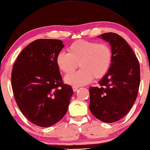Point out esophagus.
I'll list each match as a JSON object with an SVG mask.
<instances>
[{"label":"esophagus","instance_id":"obj_1","mask_svg":"<svg viewBox=\"0 0 150 150\" xmlns=\"http://www.w3.org/2000/svg\"><path fill=\"white\" fill-rule=\"evenodd\" d=\"M78 89H79V86H73V91H74V92L77 91Z\"/></svg>","mask_w":150,"mask_h":150}]
</instances>
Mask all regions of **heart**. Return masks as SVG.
<instances>
[{
  "label": "heart",
  "instance_id": "heart-1",
  "mask_svg": "<svg viewBox=\"0 0 150 150\" xmlns=\"http://www.w3.org/2000/svg\"><path fill=\"white\" fill-rule=\"evenodd\" d=\"M113 59L112 50L107 44L79 40L68 48V53L60 52L56 64L66 74L73 73L79 64L81 69L65 77L71 85L82 86L91 83L93 78L100 79L107 74Z\"/></svg>",
  "mask_w": 150,
  "mask_h": 150
}]
</instances>
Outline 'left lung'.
<instances>
[{"instance_id":"left-lung-1","label":"left lung","mask_w":150,"mask_h":150,"mask_svg":"<svg viewBox=\"0 0 150 150\" xmlns=\"http://www.w3.org/2000/svg\"><path fill=\"white\" fill-rule=\"evenodd\" d=\"M110 42L113 59L99 87H89V108L95 117L111 123L119 121L132 108L140 82V64L123 38L114 33L99 35Z\"/></svg>"}]
</instances>
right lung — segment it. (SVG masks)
Instances as JSON below:
<instances>
[{
	"mask_svg": "<svg viewBox=\"0 0 150 150\" xmlns=\"http://www.w3.org/2000/svg\"><path fill=\"white\" fill-rule=\"evenodd\" d=\"M64 45L58 39H37L21 51L12 71V91L23 115L40 127H48L66 115L73 94L64 84L56 64Z\"/></svg>",
	"mask_w": 150,
	"mask_h": 150,
	"instance_id": "1",
	"label": "right lung"
}]
</instances>
